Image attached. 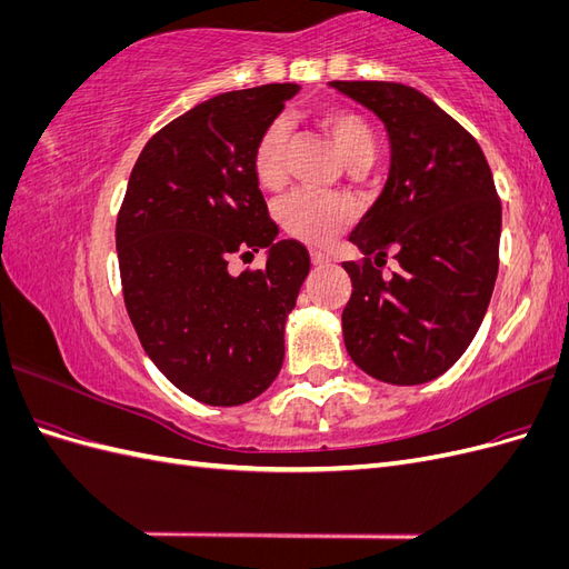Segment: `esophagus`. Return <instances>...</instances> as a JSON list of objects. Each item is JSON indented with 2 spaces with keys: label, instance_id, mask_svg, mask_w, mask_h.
I'll list each match as a JSON object with an SVG mask.
<instances>
[{
  "label": "esophagus",
  "instance_id": "obj_1",
  "mask_svg": "<svg viewBox=\"0 0 569 569\" xmlns=\"http://www.w3.org/2000/svg\"><path fill=\"white\" fill-rule=\"evenodd\" d=\"M311 261H313V266H327L330 263V256L322 251H311Z\"/></svg>",
  "mask_w": 569,
  "mask_h": 569
}]
</instances>
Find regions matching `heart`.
<instances>
[{
    "mask_svg": "<svg viewBox=\"0 0 569 569\" xmlns=\"http://www.w3.org/2000/svg\"><path fill=\"white\" fill-rule=\"evenodd\" d=\"M318 126L332 137L341 159L349 168H363L375 157V134L363 116L347 109H322L316 116ZM289 126L282 118L272 120L258 134L251 151V168L258 184L274 189L284 182V149ZM353 206L337 194H320L313 189H297L278 206L282 228L308 244H327L337 232L349 226Z\"/></svg>",
    "mask_w": 569,
    "mask_h": 569,
    "instance_id": "1",
    "label": "heart"
}]
</instances>
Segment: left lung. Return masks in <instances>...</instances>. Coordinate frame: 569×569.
Masks as SVG:
<instances>
[{
	"instance_id": "1",
	"label": "left lung",
	"mask_w": 569,
	"mask_h": 569,
	"mask_svg": "<svg viewBox=\"0 0 569 569\" xmlns=\"http://www.w3.org/2000/svg\"><path fill=\"white\" fill-rule=\"evenodd\" d=\"M389 132L380 199L349 234L351 299L341 330L353 363L389 385H425L470 347L498 274L501 199L475 137L401 82L335 80ZM387 250L402 270L381 278Z\"/></svg>"
}]
</instances>
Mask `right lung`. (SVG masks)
Instances as JSON below:
<instances>
[{"label": "right lung", "instance_id": "1", "mask_svg": "<svg viewBox=\"0 0 569 569\" xmlns=\"http://www.w3.org/2000/svg\"><path fill=\"white\" fill-rule=\"evenodd\" d=\"M295 82L222 92L144 144L116 220L123 299L147 356L206 406L263 393L284 358V320L311 256L278 226L251 151ZM269 249L267 268L230 276L229 256Z\"/></svg>", "mask_w": 569, "mask_h": 569}]
</instances>
